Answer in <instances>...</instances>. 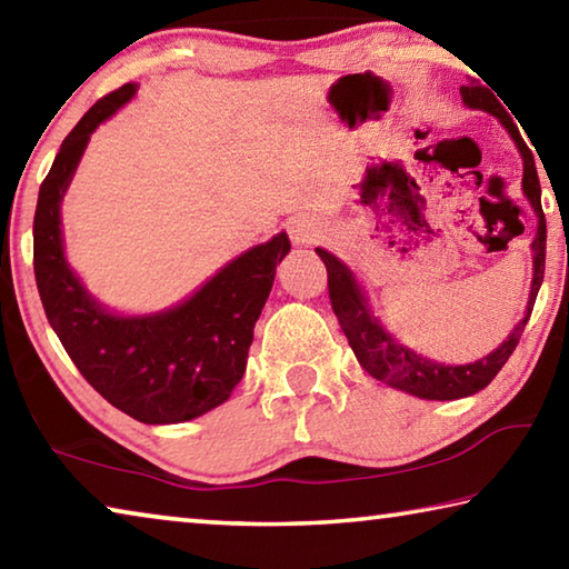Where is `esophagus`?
Returning <instances> with one entry per match:
<instances>
[{
    "mask_svg": "<svg viewBox=\"0 0 569 569\" xmlns=\"http://www.w3.org/2000/svg\"><path fill=\"white\" fill-rule=\"evenodd\" d=\"M321 223H316V220L308 216H298L288 223V236H291L293 246H313L316 240L321 238Z\"/></svg>",
    "mask_w": 569,
    "mask_h": 569,
    "instance_id": "esophagus-1",
    "label": "esophagus"
}]
</instances>
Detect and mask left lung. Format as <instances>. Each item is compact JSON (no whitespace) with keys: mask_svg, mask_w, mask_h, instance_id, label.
I'll use <instances>...</instances> for the list:
<instances>
[{"mask_svg":"<svg viewBox=\"0 0 569 569\" xmlns=\"http://www.w3.org/2000/svg\"><path fill=\"white\" fill-rule=\"evenodd\" d=\"M461 100H465V104L471 110H485L489 114H495L497 120H502L509 134H512V140L517 142V148L522 152V160H525L522 190L537 216V236L532 240V253H535L532 256V263H535L532 291H529L525 319L515 326V331L507 336V341L475 363L447 366V363L423 359V356L407 349V346L399 343L387 329H383L381 321L369 308V301H366L361 286L356 283L353 273L349 271V266L341 263L339 258L329 253V250L316 248V253H319L321 261L326 263V271H329V298H331L333 313L336 319H339L346 339H349V346L353 349L359 363L371 373L373 379L389 383V387L399 391H407L411 397L431 399V401H451V399L471 397V393L481 391L497 377L499 369H502L509 356H512V351L517 349L519 339H522V331L529 321V313H532L537 291L545 278L547 223L542 213V188H539L532 150L525 146L522 134L517 132L512 118H509L502 104L495 100V94L487 88H481V84L479 88H461Z\"/></svg>","mask_w":569,"mask_h":569,"instance_id":"left-lung-1","label":"left lung"}]
</instances>
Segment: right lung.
<instances>
[{"instance_id": "add662e5", "label": "right lung", "mask_w": 569, "mask_h": 569, "mask_svg": "<svg viewBox=\"0 0 569 569\" xmlns=\"http://www.w3.org/2000/svg\"><path fill=\"white\" fill-rule=\"evenodd\" d=\"M104 94L67 134L34 210V278L47 321L90 387L142 423H180L220 407L243 379L253 326L273 288L286 233L246 250L188 301L148 316H118L84 291L62 248L60 206L90 134L134 94Z\"/></svg>"}]
</instances>
